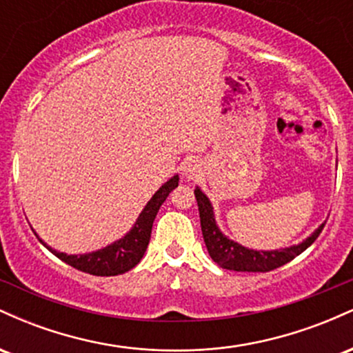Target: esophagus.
<instances>
[{
  "label": "esophagus",
  "instance_id": "34e87169",
  "mask_svg": "<svg viewBox=\"0 0 353 353\" xmlns=\"http://www.w3.org/2000/svg\"><path fill=\"white\" fill-rule=\"evenodd\" d=\"M182 171H184V176L188 177V179H196L197 172H199V164H197L196 161H188V163L184 164V168H182Z\"/></svg>",
  "mask_w": 353,
  "mask_h": 353
}]
</instances>
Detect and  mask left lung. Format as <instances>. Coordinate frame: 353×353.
Returning a JSON list of instances; mask_svg holds the SVG:
<instances>
[{
  "mask_svg": "<svg viewBox=\"0 0 353 353\" xmlns=\"http://www.w3.org/2000/svg\"><path fill=\"white\" fill-rule=\"evenodd\" d=\"M199 205V217H201V228L202 236H204L205 247L208 252L217 265L222 269L236 270V272H269V270L277 269L292 259L302 254L307 247H310L315 242V239L320 236L323 225H319L314 232L310 234L305 241L301 244L285 247V249L277 250H254L247 249V247L237 244L232 239L221 232L217 228L216 219H214V209L210 204L209 197L199 188L194 190Z\"/></svg>",
  "mask_w": 353,
  "mask_h": 353,
  "instance_id": "1",
  "label": "left lung"
}]
</instances>
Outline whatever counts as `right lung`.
Instances as JSON below:
<instances>
[{
    "instance_id": "right-lung-1",
    "label": "right lung",
    "mask_w": 353,
    "mask_h": 353,
    "mask_svg": "<svg viewBox=\"0 0 353 353\" xmlns=\"http://www.w3.org/2000/svg\"><path fill=\"white\" fill-rule=\"evenodd\" d=\"M179 185V176H174L161 185L159 190L151 197V201L145 204L143 212L137 217L134 228L129 230L128 234L119 241L112 242L111 245L104 247V249L96 250V252L81 254V255H68L64 252L51 249L39 239V242L51 250L56 257L66 262L68 265L74 267L81 272H88L91 275H101V277H109V275H119L131 270L132 267L139 264L143 255L148 249L149 239H151L152 222L159 212L163 202L168 199L169 192Z\"/></svg>"
}]
</instances>
